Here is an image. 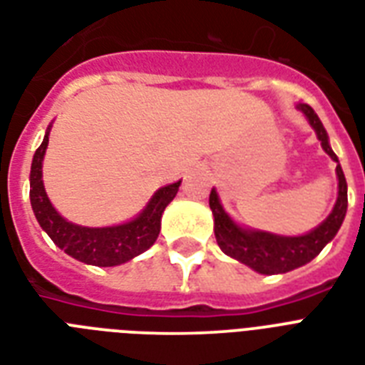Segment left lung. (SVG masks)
<instances>
[{"label":"left lung","instance_id":"1","mask_svg":"<svg viewBox=\"0 0 365 365\" xmlns=\"http://www.w3.org/2000/svg\"><path fill=\"white\" fill-rule=\"evenodd\" d=\"M297 110L305 113V117L317 132L318 140L322 142L324 151L337 163V168H335L337 180H339L337 202H335L331 214L317 229H312L311 233L301 235V237H280V235L265 233V231L242 229L229 217L227 212L223 210L216 189L210 191V208L212 214H214V235H216L217 246L222 248L223 254L231 255V257L248 265L250 269L261 272V274H278V272L294 271L297 267L314 259L322 252L324 246L337 235L341 223L345 220L346 205H349L345 174L341 170L337 155L334 153V149L329 148L328 132L324 128L322 121L318 119L311 106L299 104Z\"/></svg>","mask_w":365,"mask_h":365}]
</instances>
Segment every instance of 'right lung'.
<instances>
[{
  "mask_svg": "<svg viewBox=\"0 0 365 365\" xmlns=\"http://www.w3.org/2000/svg\"><path fill=\"white\" fill-rule=\"evenodd\" d=\"M48 132H51V125L31 160L30 200L36 220L43 231L53 239V242L71 257L96 267L121 265L151 248L159 237L160 216L166 206L170 205V200L176 197L178 187L182 182L160 187L151 197L142 214L134 217L132 222L113 225V227H81L60 216L45 193L41 166L48 143Z\"/></svg>",
  "mask_w": 365,
  "mask_h": 365,
  "instance_id": "1",
  "label": "right lung"
}]
</instances>
